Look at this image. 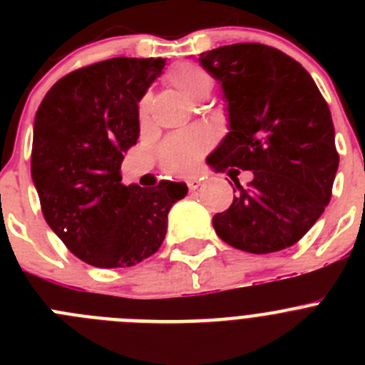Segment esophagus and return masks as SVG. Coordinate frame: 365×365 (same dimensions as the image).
<instances>
[{"mask_svg":"<svg viewBox=\"0 0 365 365\" xmlns=\"http://www.w3.org/2000/svg\"><path fill=\"white\" fill-rule=\"evenodd\" d=\"M186 185H188V190H190V192H195V190H197L199 186H201V180H197V179H190L188 182H186Z\"/></svg>","mask_w":365,"mask_h":365,"instance_id":"esophagus-1","label":"esophagus"}]
</instances>
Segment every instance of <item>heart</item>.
I'll return each instance as SVG.
<instances>
[{"mask_svg":"<svg viewBox=\"0 0 365 365\" xmlns=\"http://www.w3.org/2000/svg\"><path fill=\"white\" fill-rule=\"evenodd\" d=\"M166 80L186 98H195L202 93H210V74L193 63H182L168 71ZM144 111V109H143ZM208 146V138L202 131H185L168 137L159 148L160 166L172 175H190L195 170L201 155Z\"/></svg>","mask_w":365,"mask_h":365,"instance_id":"b5f03b06","label":"heart"}]
</instances>
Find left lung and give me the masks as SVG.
I'll return each instance as SVG.
<instances>
[{
	"label": "left lung",
	"mask_w": 365,
	"mask_h": 365,
	"mask_svg": "<svg viewBox=\"0 0 365 365\" xmlns=\"http://www.w3.org/2000/svg\"><path fill=\"white\" fill-rule=\"evenodd\" d=\"M199 62L221 83L230 131L206 163L248 188L212 222L225 243L250 254L298 243L331 201L338 157L331 111L302 63L263 43L222 45ZM237 167V170L233 168ZM235 192V190H234Z\"/></svg>",
	"instance_id": "obj_1"
}]
</instances>
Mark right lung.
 Segmentation results:
<instances>
[{"label": "right lung", "instance_id": "add662e5", "mask_svg": "<svg viewBox=\"0 0 365 365\" xmlns=\"http://www.w3.org/2000/svg\"><path fill=\"white\" fill-rule=\"evenodd\" d=\"M163 58H111L58 80L34 118L31 175L41 212L76 257L100 269L133 267L163 245L168 212L185 182L122 185L124 153L137 144L138 102Z\"/></svg>", "mask_w": 365, "mask_h": 365}]
</instances>
